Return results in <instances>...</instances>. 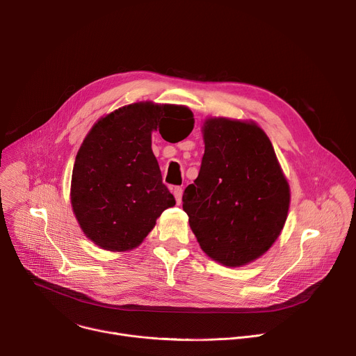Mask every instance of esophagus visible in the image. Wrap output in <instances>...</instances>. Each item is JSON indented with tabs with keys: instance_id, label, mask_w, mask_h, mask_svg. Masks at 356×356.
I'll return each mask as SVG.
<instances>
[{
	"instance_id": "esophagus-1",
	"label": "esophagus",
	"mask_w": 356,
	"mask_h": 356,
	"mask_svg": "<svg viewBox=\"0 0 356 356\" xmlns=\"http://www.w3.org/2000/svg\"><path fill=\"white\" fill-rule=\"evenodd\" d=\"M172 193L175 194V198H176V201H177V204H180V202H181L183 188H181V187H179V186H176V187H173V188H172Z\"/></svg>"
}]
</instances>
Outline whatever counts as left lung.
<instances>
[{
  "label": "left lung",
  "mask_w": 356,
  "mask_h": 356,
  "mask_svg": "<svg viewBox=\"0 0 356 356\" xmlns=\"http://www.w3.org/2000/svg\"><path fill=\"white\" fill-rule=\"evenodd\" d=\"M204 155L183 194L201 249L231 268L262 257L280 235L290 204L289 183L268 135L255 122L209 118Z\"/></svg>",
  "instance_id": "8db88e82"
}]
</instances>
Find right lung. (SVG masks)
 I'll return each mask as SVG.
<instances>
[{
  "mask_svg": "<svg viewBox=\"0 0 356 356\" xmlns=\"http://www.w3.org/2000/svg\"><path fill=\"white\" fill-rule=\"evenodd\" d=\"M187 124L186 107L135 103L98 120L84 138L72 175V207L83 232L99 248H136L161 214L176 204L152 152V131Z\"/></svg>",
  "mask_w": 356,
  "mask_h": 356,
  "instance_id": "obj_1",
  "label": "right lung"
}]
</instances>
